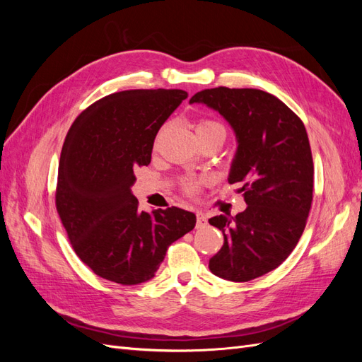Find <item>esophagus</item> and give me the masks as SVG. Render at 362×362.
<instances>
[{
	"label": "esophagus",
	"mask_w": 362,
	"mask_h": 362,
	"mask_svg": "<svg viewBox=\"0 0 362 362\" xmlns=\"http://www.w3.org/2000/svg\"><path fill=\"white\" fill-rule=\"evenodd\" d=\"M206 225V217L202 211L196 213V228H204Z\"/></svg>",
	"instance_id": "obj_1"
}]
</instances>
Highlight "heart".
<instances>
[{"label":"heart","instance_id":"1","mask_svg":"<svg viewBox=\"0 0 362 362\" xmlns=\"http://www.w3.org/2000/svg\"><path fill=\"white\" fill-rule=\"evenodd\" d=\"M216 129H223V127L218 122H216V120H211V119H202V120H199L198 124H196V134L208 133V131H216ZM194 189H196L194 182L185 184V190H187V192H193Z\"/></svg>","mask_w":362,"mask_h":362}]
</instances>
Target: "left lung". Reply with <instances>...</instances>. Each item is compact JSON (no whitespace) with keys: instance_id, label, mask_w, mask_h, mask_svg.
<instances>
[{"instance_id":"1","label":"left lung","mask_w":362,"mask_h":362,"mask_svg":"<svg viewBox=\"0 0 362 362\" xmlns=\"http://www.w3.org/2000/svg\"><path fill=\"white\" fill-rule=\"evenodd\" d=\"M233 128L237 151L228 181L243 182L245 211L214 216L223 246L210 270L246 282L276 269L298 245L313 201L314 166L302 120L276 96L258 89L216 87L192 96Z\"/></svg>"}]
</instances>
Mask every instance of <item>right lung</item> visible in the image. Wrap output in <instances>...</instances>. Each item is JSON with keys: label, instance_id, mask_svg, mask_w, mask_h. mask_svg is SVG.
I'll return each mask as SVG.
<instances>
[{"label": "right lung", "instance_id": "add662e5", "mask_svg": "<svg viewBox=\"0 0 362 362\" xmlns=\"http://www.w3.org/2000/svg\"><path fill=\"white\" fill-rule=\"evenodd\" d=\"M184 90H124L75 119L59 164L56 205L75 254L98 276L136 286L156 276L168 247L190 233L182 208L139 211L134 170L151 163L161 125Z\"/></svg>", "mask_w": 362, "mask_h": 362}]
</instances>
